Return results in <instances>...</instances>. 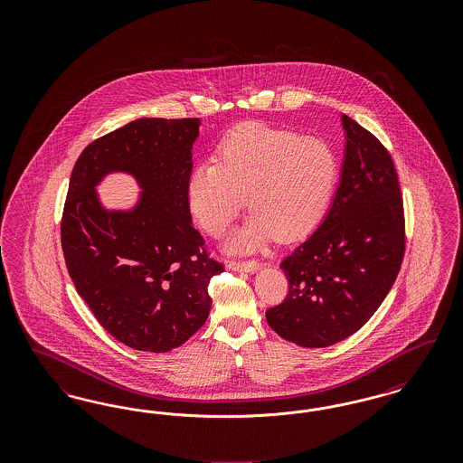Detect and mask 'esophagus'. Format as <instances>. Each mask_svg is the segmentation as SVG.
Wrapping results in <instances>:
<instances>
[{"mask_svg": "<svg viewBox=\"0 0 463 463\" xmlns=\"http://www.w3.org/2000/svg\"><path fill=\"white\" fill-rule=\"evenodd\" d=\"M227 267L231 270H240V272H255L260 269V264L257 260H229Z\"/></svg>", "mask_w": 463, "mask_h": 463, "instance_id": "1", "label": "esophagus"}]
</instances>
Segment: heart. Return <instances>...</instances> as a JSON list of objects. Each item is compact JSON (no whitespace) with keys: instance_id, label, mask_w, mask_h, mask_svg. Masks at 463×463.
Masks as SVG:
<instances>
[{"instance_id":"1","label":"heart","mask_w":463,"mask_h":463,"mask_svg":"<svg viewBox=\"0 0 463 463\" xmlns=\"http://www.w3.org/2000/svg\"><path fill=\"white\" fill-rule=\"evenodd\" d=\"M338 180V157L326 140L246 123L227 133L217 163L189 178V204L201 227L222 236L246 208L253 215L231 242L246 251L269 241L307 236L323 221Z\"/></svg>"}]
</instances>
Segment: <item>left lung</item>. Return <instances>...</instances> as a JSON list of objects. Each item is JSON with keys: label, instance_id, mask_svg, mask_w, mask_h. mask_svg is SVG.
<instances>
[{"label": "left lung", "instance_id": "8db88e82", "mask_svg": "<svg viewBox=\"0 0 463 463\" xmlns=\"http://www.w3.org/2000/svg\"><path fill=\"white\" fill-rule=\"evenodd\" d=\"M345 161L330 212L281 262L285 300L267 308L272 330L300 347H328L361 330L396 281L406 250L392 156L349 116Z\"/></svg>", "mask_w": 463, "mask_h": 463}]
</instances>
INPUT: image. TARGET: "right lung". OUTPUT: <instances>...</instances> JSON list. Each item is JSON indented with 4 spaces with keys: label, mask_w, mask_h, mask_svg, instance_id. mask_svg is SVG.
Returning <instances> with one entry per match:
<instances>
[{
    "label": "right lung",
    "mask_w": 463,
    "mask_h": 463,
    "mask_svg": "<svg viewBox=\"0 0 463 463\" xmlns=\"http://www.w3.org/2000/svg\"><path fill=\"white\" fill-rule=\"evenodd\" d=\"M198 118H144L89 144L67 189L61 242L67 272L97 321L121 344L166 353L204 325L208 285L223 272L191 221ZM130 171L145 193L132 213H106L94 184Z\"/></svg>",
    "instance_id": "add662e5"
}]
</instances>
